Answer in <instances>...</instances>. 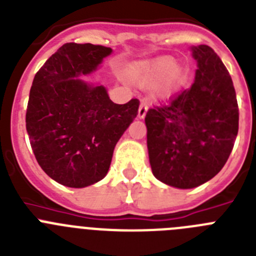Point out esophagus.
<instances>
[{"label":"esophagus","mask_w":256,"mask_h":256,"mask_svg":"<svg viewBox=\"0 0 256 256\" xmlns=\"http://www.w3.org/2000/svg\"><path fill=\"white\" fill-rule=\"evenodd\" d=\"M148 104L142 101V102L140 104V108H138V118H140V119H144V118L146 116V112H148Z\"/></svg>","instance_id":"1"}]
</instances>
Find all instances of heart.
<instances>
[{
    "mask_svg": "<svg viewBox=\"0 0 256 256\" xmlns=\"http://www.w3.org/2000/svg\"><path fill=\"white\" fill-rule=\"evenodd\" d=\"M128 76L140 87H151L162 82L159 91L164 96L173 94L186 79L184 72L176 66V60L170 56L136 62L130 66Z\"/></svg>",
    "mask_w": 256,
    "mask_h": 256,
    "instance_id": "heart-1",
    "label": "heart"
}]
</instances>
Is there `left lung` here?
Here are the masks:
<instances>
[{
    "label": "left lung",
    "instance_id": "left-lung-1",
    "mask_svg": "<svg viewBox=\"0 0 256 256\" xmlns=\"http://www.w3.org/2000/svg\"><path fill=\"white\" fill-rule=\"evenodd\" d=\"M198 61L190 90L148 108V148L152 173L165 184L194 188L224 166L238 132V105L227 68L212 47H192Z\"/></svg>",
    "mask_w": 256,
    "mask_h": 256
}]
</instances>
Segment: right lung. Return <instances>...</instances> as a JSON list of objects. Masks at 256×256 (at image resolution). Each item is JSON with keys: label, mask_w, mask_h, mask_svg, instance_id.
I'll use <instances>...</instances> for the list:
<instances>
[{"label": "right lung", "mask_w": 256, "mask_h": 256, "mask_svg": "<svg viewBox=\"0 0 256 256\" xmlns=\"http://www.w3.org/2000/svg\"><path fill=\"white\" fill-rule=\"evenodd\" d=\"M110 54L101 44H65L33 79L26 115L32 150L44 173L66 187L105 177L115 144L138 114L137 98L118 105L105 87L78 78Z\"/></svg>", "instance_id": "add662e5"}]
</instances>
